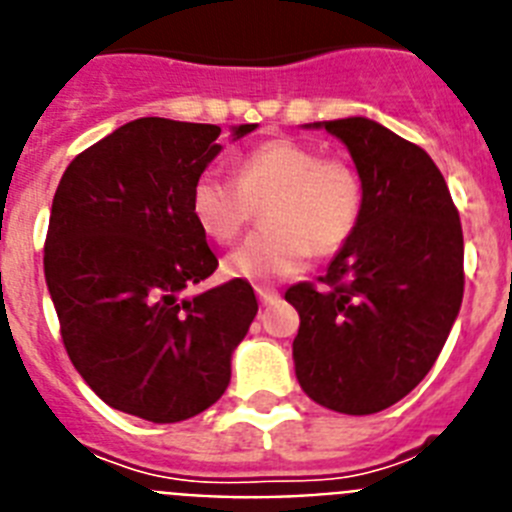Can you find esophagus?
Here are the masks:
<instances>
[{
	"label": "esophagus",
	"instance_id": "esophagus-1",
	"mask_svg": "<svg viewBox=\"0 0 512 512\" xmlns=\"http://www.w3.org/2000/svg\"><path fill=\"white\" fill-rule=\"evenodd\" d=\"M257 299H260V304L265 306H273L281 301V293L275 291V288H268V286H257Z\"/></svg>",
	"mask_w": 512,
	"mask_h": 512
}]
</instances>
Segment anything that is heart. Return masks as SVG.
Wrapping results in <instances>:
<instances>
[{
  "label": "heart",
  "instance_id": "b5f03b06",
  "mask_svg": "<svg viewBox=\"0 0 512 512\" xmlns=\"http://www.w3.org/2000/svg\"><path fill=\"white\" fill-rule=\"evenodd\" d=\"M257 208L265 229L224 260L231 278L268 283L301 273L309 255H335L353 237L363 213V182L342 159L317 146L275 139L234 164V182L201 175L190 190V211L208 239H239Z\"/></svg>",
  "mask_w": 512,
  "mask_h": 512
}]
</instances>
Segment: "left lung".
<instances>
[{
	"label": "left lung",
	"mask_w": 512,
	"mask_h": 512,
	"mask_svg": "<svg viewBox=\"0 0 512 512\" xmlns=\"http://www.w3.org/2000/svg\"><path fill=\"white\" fill-rule=\"evenodd\" d=\"M311 128V126H309ZM348 146L361 224L327 275L296 283L293 363L327 410L373 415L407 397L441 355L464 299L459 211L433 159L368 118L314 123Z\"/></svg>",
	"instance_id": "8db88e82"
}]
</instances>
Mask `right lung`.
I'll return each mask as SVG.
<instances>
[{
	"label": "right lung",
	"instance_id": "obj_1",
	"mask_svg": "<svg viewBox=\"0 0 512 512\" xmlns=\"http://www.w3.org/2000/svg\"><path fill=\"white\" fill-rule=\"evenodd\" d=\"M255 128L237 126L234 139ZM219 133L139 118L77 154L53 195L43 270L64 348L102 402L141 420L208 410L257 314L239 278L182 299L219 268L190 211Z\"/></svg>",
	"mask_w": 512,
	"mask_h": 512
}]
</instances>
